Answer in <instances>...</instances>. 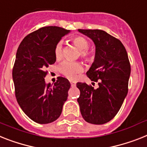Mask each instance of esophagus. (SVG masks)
Masks as SVG:
<instances>
[{
	"mask_svg": "<svg viewBox=\"0 0 147 147\" xmlns=\"http://www.w3.org/2000/svg\"><path fill=\"white\" fill-rule=\"evenodd\" d=\"M70 84H71V87H75L76 86V82H74V81H70Z\"/></svg>",
	"mask_w": 147,
	"mask_h": 147,
	"instance_id": "esophagus-1",
	"label": "esophagus"
}]
</instances>
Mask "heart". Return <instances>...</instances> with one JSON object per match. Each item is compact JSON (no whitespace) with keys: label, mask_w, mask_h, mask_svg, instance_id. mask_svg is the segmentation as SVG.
<instances>
[{"label":"heart","mask_w":147,"mask_h":147,"mask_svg":"<svg viewBox=\"0 0 147 147\" xmlns=\"http://www.w3.org/2000/svg\"><path fill=\"white\" fill-rule=\"evenodd\" d=\"M71 42L74 45L79 49L81 57L84 59H88L90 56V53L87 50L89 48V42L87 39L83 36H75L71 39ZM63 56V42H59L55 46V57L56 60H59L62 58ZM59 71L64 76L71 80L76 79L78 75L84 71V66L80 63H74L65 61L61 63L59 66Z\"/></svg>","instance_id":"heart-1"}]
</instances>
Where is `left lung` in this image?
<instances>
[{
  "mask_svg": "<svg viewBox=\"0 0 147 147\" xmlns=\"http://www.w3.org/2000/svg\"><path fill=\"white\" fill-rule=\"evenodd\" d=\"M78 31L90 38L96 45L94 61L87 76L98 82L95 89L86 83H77L80 90L78 102L85 121L102 125L111 121L121 108L128 93L131 66L123 43L102 30Z\"/></svg>",
  "mask_w": 147,
  "mask_h": 147,
  "instance_id": "left-lung-1",
  "label": "left lung"
}]
</instances>
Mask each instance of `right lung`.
Returning <instances> with one entry per match:
<instances>
[{
  "instance_id": "right-lung-1",
  "label": "right lung",
  "mask_w": 147,
  "mask_h": 147,
  "mask_svg": "<svg viewBox=\"0 0 147 147\" xmlns=\"http://www.w3.org/2000/svg\"><path fill=\"white\" fill-rule=\"evenodd\" d=\"M69 30L56 26L39 28L26 36L17 50L13 69L17 102L26 115L39 124L55 121L67 99L69 81L58 77L47 84L45 71L56 61L55 49Z\"/></svg>"
}]
</instances>
